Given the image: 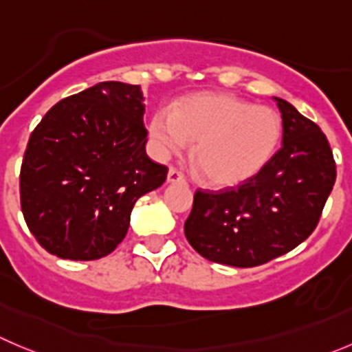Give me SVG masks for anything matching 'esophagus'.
<instances>
[{
    "label": "esophagus",
    "mask_w": 352,
    "mask_h": 352,
    "mask_svg": "<svg viewBox=\"0 0 352 352\" xmlns=\"http://www.w3.org/2000/svg\"><path fill=\"white\" fill-rule=\"evenodd\" d=\"M167 183H186V179L178 169L170 167L169 173H167Z\"/></svg>",
    "instance_id": "1"
}]
</instances>
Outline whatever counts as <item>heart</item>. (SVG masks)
I'll return each instance as SVG.
<instances>
[{"label": "heart", "mask_w": 352, "mask_h": 352, "mask_svg": "<svg viewBox=\"0 0 352 352\" xmlns=\"http://www.w3.org/2000/svg\"><path fill=\"white\" fill-rule=\"evenodd\" d=\"M150 140L162 157L179 155L195 143L193 167L217 188L242 185L273 157L282 122L267 107H254L226 93H200L159 109L150 117Z\"/></svg>", "instance_id": "1"}]
</instances>
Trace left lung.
Masks as SVG:
<instances>
[{"instance_id":"1","label":"left lung","mask_w":352,"mask_h":352,"mask_svg":"<svg viewBox=\"0 0 352 352\" xmlns=\"http://www.w3.org/2000/svg\"><path fill=\"white\" fill-rule=\"evenodd\" d=\"M274 100L282 148L249 182L193 197L185 236L212 263L254 267L290 252L314 232L333 188L337 169L327 136L289 102Z\"/></svg>"}]
</instances>
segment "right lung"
<instances>
[{"mask_svg":"<svg viewBox=\"0 0 352 352\" xmlns=\"http://www.w3.org/2000/svg\"><path fill=\"white\" fill-rule=\"evenodd\" d=\"M143 113L140 86L107 81L60 100L36 126L20 167V206L43 249L93 261L122 242L136 200L167 178L145 152Z\"/></svg>","mask_w":352,"mask_h":352,"instance_id":"1","label":"right lung"}]
</instances>
